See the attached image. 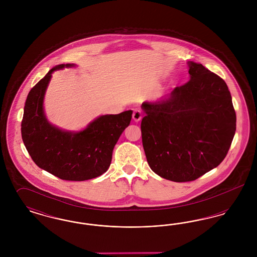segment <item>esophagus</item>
I'll return each instance as SVG.
<instances>
[{
  "mask_svg": "<svg viewBox=\"0 0 257 257\" xmlns=\"http://www.w3.org/2000/svg\"><path fill=\"white\" fill-rule=\"evenodd\" d=\"M142 117H143V115H142V111L141 110H134V112H133V119H134L136 122H139L142 119Z\"/></svg>",
  "mask_w": 257,
  "mask_h": 257,
  "instance_id": "obj_1",
  "label": "esophagus"
}]
</instances>
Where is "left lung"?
<instances>
[{
	"label": "left lung",
	"instance_id": "obj_1",
	"mask_svg": "<svg viewBox=\"0 0 257 257\" xmlns=\"http://www.w3.org/2000/svg\"><path fill=\"white\" fill-rule=\"evenodd\" d=\"M190 81L170 94L144 102L141 129L150 169L174 182L196 180L225 158L236 113L225 82L202 64L188 61Z\"/></svg>",
	"mask_w": 257,
	"mask_h": 257
}]
</instances>
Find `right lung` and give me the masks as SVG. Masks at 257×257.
Wrapping results in <instances>:
<instances>
[{"label":"right lung","mask_w":257,"mask_h":257,"mask_svg":"<svg viewBox=\"0 0 257 257\" xmlns=\"http://www.w3.org/2000/svg\"><path fill=\"white\" fill-rule=\"evenodd\" d=\"M74 63L59 64L34 86L24 107L21 133L30 156L37 166L69 181H85L108 171L112 150L120 135L129 126L131 110L105 114L81 131H67L50 123L44 111V96L52 74Z\"/></svg>","instance_id":"1"}]
</instances>
